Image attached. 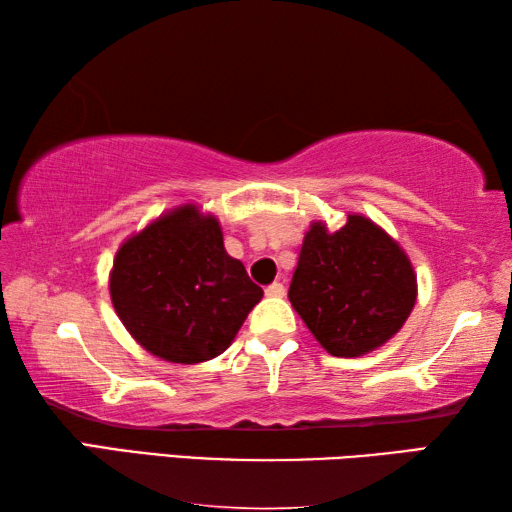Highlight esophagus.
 <instances>
[{
  "label": "esophagus",
  "instance_id": "34e87169",
  "mask_svg": "<svg viewBox=\"0 0 512 512\" xmlns=\"http://www.w3.org/2000/svg\"><path fill=\"white\" fill-rule=\"evenodd\" d=\"M266 296L268 298H284V284L282 282H273L271 287H266Z\"/></svg>",
  "mask_w": 512,
  "mask_h": 512
}]
</instances>
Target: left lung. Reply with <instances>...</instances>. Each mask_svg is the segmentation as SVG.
<instances>
[{
	"mask_svg": "<svg viewBox=\"0 0 512 512\" xmlns=\"http://www.w3.org/2000/svg\"><path fill=\"white\" fill-rule=\"evenodd\" d=\"M289 300L332 357L354 359L400 332L418 300V277L400 241L348 212L339 230L311 221Z\"/></svg>",
	"mask_w": 512,
	"mask_h": 512,
	"instance_id": "8db88e82",
	"label": "left lung"
}]
</instances>
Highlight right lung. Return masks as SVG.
I'll return each mask as SVG.
<instances>
[{"instance_id":"obj_1","label":"right lung","mask_w":512,"mask_h":512,"mask_svg":"<svg viewBox=\"0 0 512 512\" xmlns=\"http://www.w3.org/2000/svg\"><path fill=\"white\" fill-rule=\"evenodd\" d=\"M110 300L137 345L169 363H203L230 348L264 291L225 253L212 212L183 203L121 241Z\"/></svg>"}]
</instances>
